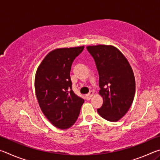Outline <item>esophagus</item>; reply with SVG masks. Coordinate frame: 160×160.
I'll return each instance as SVG.
<instances>
[{
    "label": "esophagus",
    "mask_w": 160,
    "mask_h": 160,
    "mask_svg": "<svg viewBox=\"0 0 160 160\" xmlns=\"http://www.w3.org/2000/svg\"><path fill=\"white\" fill-rule=\"evenodd\" d=\"M93 94H94V92H92V91H90V92H89V93L86 95V98H87V99H91V97L93 96Z\"/></svg>",
    "instance_id": "34e87169"
}]
</instances>
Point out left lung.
<instances>
[{"instance_id": "8db88e82", "label": "left lung", "mask_w": 160, "mask_h": 160, "mask_svg": "<svg viewBox=\"0 0 160 160\" xmlns=\"http://www.w3.org/2000/svg\"><path fill=\"white\" fill-rule=\"evenodd\" d=\"M87 49L95 62L99 94L104 99L97 112L109 121H118L133 101L135 82L131 67L125 56L113 46H89Z\"/></svg>"}]
</instances>
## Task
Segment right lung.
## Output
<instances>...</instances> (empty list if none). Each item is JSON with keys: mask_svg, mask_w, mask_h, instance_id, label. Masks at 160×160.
I'll return each instance as SVG.
<instances>
[{"mask_svg": "<svg viewBox=\"0 0 160 160\" xmlns=\"http://www.w3.org/2000/svg\"><path fill=\"white\" fill-rule=\"evenodd\" d=\"M84 47L57 48L47 54L37 70L35 92L42 111L53 126L67 129L75 123L84 99L72 90L70 72Z\"/></svg>", "mask_w": 160, "mask_h": 160, "instance_id": "right-lung-1", "label": "right lung"}]
</instances>
